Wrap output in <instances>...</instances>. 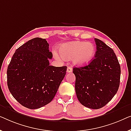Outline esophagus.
<instances>
[{
    "mask_svg": "<svg viewBox=\"0 0 131 131\" xmlns=\"http://www.w3.org/2000/svg\"><path fill=\"white\" fill-rule=\"evenodd\" d=\"M72 72V69L71 67H68L67 68V72L68 73H71Z\"/></svg>",
    "mask_w": 131,
    "mask_h": 131,
    "instance_id": "1",
    "label": "esophagus"
}]
</instances>
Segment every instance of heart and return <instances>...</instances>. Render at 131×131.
I'll list each match as a JSON object with an SVG mask.
<instances>
[{
    "label": "heart",
    "instance_id": "heart-1",
    "mask_svg": "<svg viewBox=\"0 0 131 131\" xmlns=\"http://www.w3.org/2000/svg\"><path fill=\"white\" fill-rule=\"evenodd\" d=\"M59 51L63 59H73L75 65L85 66L94 58L95 47L91 42L75 41L62 45Z\"/></svg>",
    "mask_w": 131,
    "mask_h": 131
}]
</instances>
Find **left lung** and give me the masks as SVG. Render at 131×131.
I'll use <instances>...</instances> for the list:
<instances>
[{"label": "left lung", "mask_w": 131, "mask_h": 131, "mask_svg": "<svg viewBox=\"0 0 131 131\" xmlns=\"http://www.w3.org/2000/svg\"><path fill=\"white\" fill-rule=\"evenodd\" d=\"M95 58L84 67L73 68L75 91L79 102L86 107L99 109L112 100L119 89L121 66L113 49L95 38Z\"/></svg>", "instance_id": "1"}]
</instances>
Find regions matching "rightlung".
<instances>
[{"label": "right lung", "instance_id": "add662e5", "mask_svg": "<svg viewBox=\"0 0 131 131\" xmlns=\"http://www.w3.org/2000/svg\"><path fill=\"white\" fill-rule=\"evenodd\" d=\"M46 39L37 37L16 50L7 69L10 93L22 106L39 108L54 98L67 67L49 65L53 54Z\"/></svg>", "mask_w": 131, "mask_h": 131}]
</instances>
